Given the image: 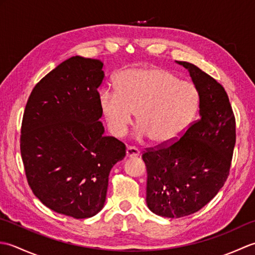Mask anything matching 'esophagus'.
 I'll return each mask as SVG.
<instances>
[{"mask_svg":"<svg viewBox=\"0 0 255 255\" xmlns=\"http://www.w3.org/2000/svg\"><path fill=\"white\" fill-rule=\"evenodd\" d=\"M140 151L137 148L133 147H127L126 149V158H134V156H138Z\"/></svg>","mask_w":255,"mask_h":255,"instance_id":"obj_1","label":"esophagus"}]
</instances>
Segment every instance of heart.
Wrapping results in <instances>:
<instances>
[{
	"mask_svg": "<svg viewBox=\"0 0 255 255\" xmlns=\"http://www.w3.org/2000/svg\"><path fill=\"white\" fill-rule=\"evenodd\" d=\"M116 92L102 91L101 111L111 132L123 137L136 114V138L169 143L186 131L196 115L199 93L193 83L161 68H131L118 74Z\"/></svg>",
	"mask_w": 255,
	"mask_h": 255,
	"instance_id": "obj_1",
	"label": "heart"
}]
</instances>
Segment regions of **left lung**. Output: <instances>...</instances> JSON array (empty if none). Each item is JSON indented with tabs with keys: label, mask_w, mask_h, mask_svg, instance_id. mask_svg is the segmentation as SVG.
Here are the masks:
<instances>
[{
	"label": "left lung",
	"mask_w": 255,
	"mask_h": 255,
	"mask_svg": "<svg viewBox=\"0 0 255 255\" xmlns=\"http://www.w3.org/2000/svg\"><path fill=\"white\" fill-rule=\"evenodd\" d=\"M199 93V119L169 147L142 154L147 166L149 209L166 218L196 213L213 199L228 177L236 143V121L225 89L186 61Z\"/></svg>",
	"instance_id": "left-lung-1"
}]
</instances>
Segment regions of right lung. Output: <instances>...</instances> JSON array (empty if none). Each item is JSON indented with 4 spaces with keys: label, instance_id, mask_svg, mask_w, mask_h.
<instances>
[{
    "label": "right lung",
    "instance_id": "right-lung-1",
    "mask_svg": "<svg viewBox=\"0 0 255 255\" xmlns=\"http://www.w3.org/2000/svg\"><path fill=\"white\" fill-rule=\"evenodd\" d=\"M103 66L80 56L61 62L32 90L21 123L20 153L32 193L77 219L104 207L108 175L126 155L125 144L104 136L100 122Z\"/></svg>",
    "mask_w": 255,
    "mask_h": 255
}]
</instances>
